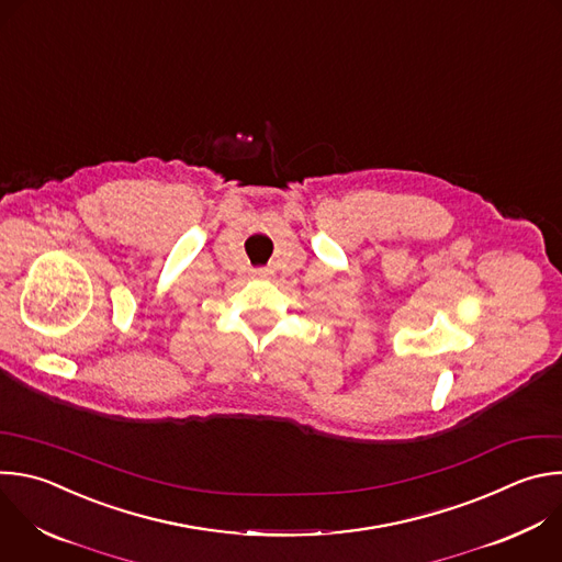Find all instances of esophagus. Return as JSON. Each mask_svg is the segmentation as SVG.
Here are the masks:
<instances>
[{
    "label": "esophagus",
    "instance_id": "1",
    "mask_svg": "<svg viewBox=\"0 0 562 562\" xmlns=\"http://www.w3.org/2000/svg\"><path fill=\"white\" fill-rule=\"evenodd\" d=\"M267 273H269L267 269H254V271H251L254 278H267Z\"/></svg>",
    "mask_w": 562,
    "mask_h": 562
}]
</instances>
